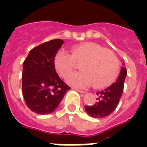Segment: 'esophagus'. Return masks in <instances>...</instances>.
<instances>
[{
	"label": "esophagus",
	"mask_w": 147,
	"mask_h": 147,
	"mask_svg": "<svg viewBox=\"0 0 147 147\" xmlns=\"http://www.w3.org/2000/svg\"><path fill=\"white\" fill-rule=\"evenodd\" d=\"M73 89H74V90L77 91V92H79L80 93H86V92L85 91H82V90H80V89H79V88H72Z\"/></svg>",
	"instance_id": "obj_1"
}]
</instances>
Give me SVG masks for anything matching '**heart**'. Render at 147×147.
<instances>
[{
  "instance_id": "obj_1",
  "label": "heart",
  "mask_w": 147,
  "mask_h": 147,
  "mask_svg": "<svg viewBox=\"0 0 147 147\" xmlns=\"http://www.w3.org/2000/svg\"><path fill=\"white\" fill-rule=\"evenodd\" d=\"M80 62V71L66 78L69 85L77 88H85L92 83L94 88H105L116 80L119 72V61L116 55L94 42L76 45L72 47L71 54L60 50L54 58L55 68L62 77L72 71L75 63Z\"/></svg>"
}]
</instances>
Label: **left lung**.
Here are the masks:
<instances>
[{
	"label": "left lung",
	"mask_w": 147,
	"mask_h": 147,
	"mask_svg": "<svg viewBox=\"0 0 147 147\" xmlns=\"http://www.w3.org/2000/svg\"><path fill=\"white\" fill-rule=\"evenodd\" d=\"M126 75L127 70L125 67H122L117 80L108 88L96 93L98 98L94 104L85 106L86 111L89 116L101 119L113 112L122 96Z\"/></svg>",
	"instance_id": "8db88e82"
}]
</instances>
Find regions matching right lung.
<instances>
[{
  "instance_id": "add662e5",
  "label": "right lung",
  "mask_w": 147,
  "mask_h": 147,
  "mask_svg": "<svg viewBox=\"0 0 147 147\" xmlns=\"http://www.w3.org/2000/svg\"><path fill=\"white\" fill-rule=\"evenodd\" d=\"M63 43L55 39L39 45L23 62V98L28 107L37 114L53 112L71 88L61 80L54 66V58Z\"/></svg>"
}]
</instances>
